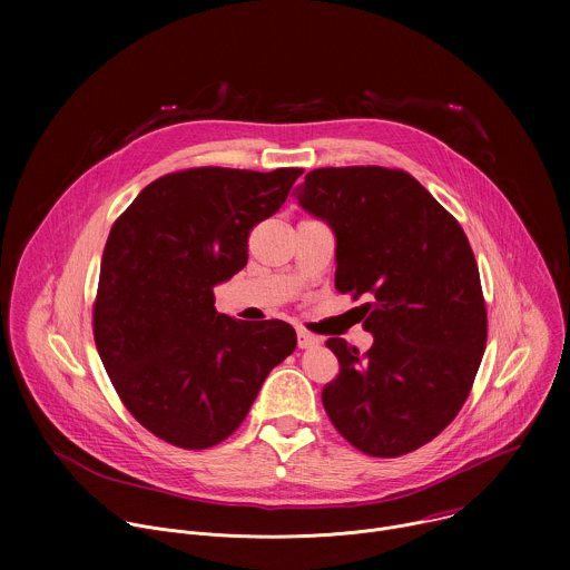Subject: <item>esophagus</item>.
<instances>
[{
	"instance_id": "34e87169",
	"label": "esophagus",
	"mask_w": 570,
	"mask_h": 570,
	"mask_svg": "<svg viewBox=\"0 0 570 570\" xmlns=\"http://www.w3.org/2000/svg\"><path fill=\"white\" fill-rule=\"evenodd\" d=\"M297 345H299V350H311V347L320 345V338L304 332V330H297Z\"/></svg>"
}]
</instances>
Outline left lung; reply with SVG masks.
<instances>
[{"instance_id":"8db88e82","label":"left lung","mask_w":570,"mask_h":570,"mask_svg":"<svg viewBox=\"0 0 570 570\" xmlns=\"http://www.w3.org/2000/svg\"><path fill=\"white\" fill-rule=\"evenodd\" d=\"M295 198L336 236V288L374 297L365 354L327 341L341 374L322 390L324 411L367 455L411 453L460 413L484 352L487 311L469 240L403 171L315 169Z\"/></svg>"}]
</instances>
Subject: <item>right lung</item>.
Wrapping results in <instances>:
<instances>
[{"label": "right lung", "instance_id": "obj_1", "mask_svg": "<svg viewBox=\"0 0 570 570\" xmlns=\"http://www.w3.org/2000/svg\"><path fill=\"white\" fill-rule=\"evenodd\" d=\"M302 169L203 167L139 191L110 229L95 304L104 367L132 417L180 449H209L246 420L268 372L295 352L282 320L238 322L214 286L248 264L250 229Z\"/></svg>", "mask_w": 570, "mask_h": 570}]
</instances>
